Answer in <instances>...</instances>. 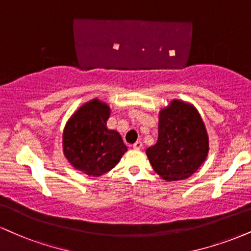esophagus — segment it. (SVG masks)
Segmentation results:
<instances>
[{"instance_id": "34e87169", "label": "esophagus", "mask_w": 251, "mask_h": 251, "mask_svg": "<svg viewBox=\"0 0 251 251\" xmlns=\"http://www.w3.org/2000/svg\"><path fill=\"white\" fill-rule=\"evenodd\" d=\"M133 149H134V150H140V149H143V143H141V141H137V143L133 144Z\"/></svg>"}]
</instances>
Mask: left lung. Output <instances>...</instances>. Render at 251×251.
Returning a JSON list of instances; mask_svg holds the SVG:
<instances>
[{
    "label": "left lung",
    "mask_w": 251,
    "mask_h": 251,
    "mask_svg": "<svg viewBox=\"0 0 251 251\" xmlns=\"http://www.w3.org/2000/svg\"><path fill=\"white\" fill-rule=\"evenodd\" d=\"M208 151L206 126L193 105L174 99L160 111L158 141L146 150V154L162 179L189 177L203 164Z\"/></svg>",
    "instance_id": "8db88e82"
}]
</instances>
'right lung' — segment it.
<instances>
[{
  "instance_id": "right-lung-1",
  "label": "right lung",
  "mask_w": 251,
  "mask_h": 251,
  "mask_svg": "<svg viewBox=\"0 0 251 251\" xmlns=\"http://www.w3.org/2000/svg\"><path fill=\"white\" fill-rule=\"evenodd\" d=\"M110 113L107 104L92 99L72 114L63 132L65 158L90 176L107 173L127 151L120 134L107 128Z\"/></svg>"
}]
</instances>
